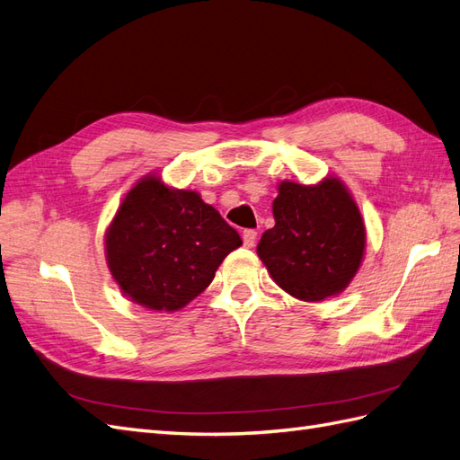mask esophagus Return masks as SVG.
I'll return each mask as SVG.
<instances>
[{"label":"esophagus","instance_id":"esophagus-1","mask_svg":"<svg viewBox=\"0 0 460 460\" xmlns=\"http://www.w3.org/2000/svg\"><path fill=\"white\" fill-rule=\"evenodd\" d=\"M257 242V232L255 230H245L243 232V245L245 247H253Z\"/></svg>","mask_w":460,"mask_h":460}]
</instances>
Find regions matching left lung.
Instances as JSON below:
<instances>
[{
  "mask_svg": "<svg viewBox=\"0 0 460 460\" xmlns=\"http://www.w3.org/2000/svg\"><path fill=\"white\" fill-rule=\"evenodd\" d=\"M272 215L276 225L257 245L272 280L301 301L341 294L367 247L365 220L341 180L328 176L311 186L284 180Z\"/></svg>",
  "mask_w": 460,
  "mask_h": 460,
  "instance_id": "8db88e82",
  "label": "left lung"
}]
</instances>
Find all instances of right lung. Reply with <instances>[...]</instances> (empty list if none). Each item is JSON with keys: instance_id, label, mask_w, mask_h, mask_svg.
Returning a JSON list of instances; mask_svg holds the SVG:
<instances>
[{"instance_id": "add662e5", "label": "right lung", "mask_w": 460, "mask_h": 460, "mask_svg": "<svg viewBox=\"0 0 460 460\" xmlns=\"http://www.w3.org/2000/svg\"><path fill=\"white\" fill-rule=\"evenodd\" d=\"M240 234L198 191L146 174L124 196L105 230L111 276L130 301L174 313L213 282Z\"/></svg>"}]
</instances>
